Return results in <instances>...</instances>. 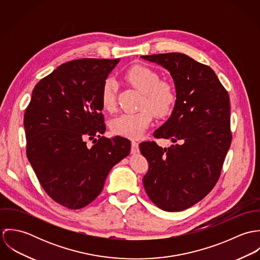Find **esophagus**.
I'll return each instance as SVG.
<instances>
[{
    "mask_svg": "<svg viewBox=\"0 0 260 260\" xmlns=\"http://www.w3.org/2000/svg\"><path fill=\"white\" fill-rule=\"evenodd\" d=\"M131 152L133 154L139 152V146H138V143L136 141H132V143H131Z\"/></svg>",
    "mask_w": 260,
    "mask_h": 260,
    "instance_id": "esophagus-1",
    "label": "esophagus"
}]
</instances>
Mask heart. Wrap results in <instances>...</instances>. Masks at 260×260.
Instances as JSON below:
<instances>
[{
  "label": "heart",
  "mask_w": 260,
  "mask_h": 260,
  "mask_svg": "<svg viewBox=\"0 0 260 260\" xmlns=\"http://www.w3.org/2000/svg\"><path fill=\"white\" fill-rule=\"evenodd\" d=\"M125 79L142 93L140 107L144 108L139 111L122 113L115 117L111 123L112 131L120 136L137 138L144 133L152 121L150 111L158 117L167 115L173 108L176 97L173 88L167 83L160 82L157 73L147 67L131 68L125 75ZM116 92V80L111 77L106 79L101 92V102L105 110L112 111L115 108Z\"/></svg>",
  "instance_id": "heart-1"
}]
</instances>
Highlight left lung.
I'll return each mask as SVG.
<instances>
[{"label": "left lung", "mask_w": 260, "mask_h": 260, "mask_svg": "<svg viewBox=\"0 0 260 260\" xmlns=\"http://www.w3.org/2000/svg\"><path fill=\"white\" fill-rule=\"evenodd\" d=\"M141 58L166 69L176 93L170 117L154 137L179 142L168 148L154 141L140 143L149 163L143 185L159 208L181 211L203 199L220 176L231 144L229 96L210 67L185 54Z\"/></svg>", "instance_id": "1"}]
</instances>
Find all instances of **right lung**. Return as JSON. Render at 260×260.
<instances>
[{
	"label": "right lung",
	"mask_w": 260,
	"mask_h": 260,
	"mask_svg": "<svg viewBox=\"0 0 260 260\" xmlns=\"http://www.w3.org/2000/svg\"><path fill=\"white\" fill-rule=\"evenodd\" d=\"M119 61L80 59L59 66L35 86L25 112L28 160L47 194L67 208L91 203L112 167L129 155V139L102 136V87ZM87 138L94 139L90 149Z\"/></svg>",
	"instance_id": "right-lung-1"
}]
</instances>
